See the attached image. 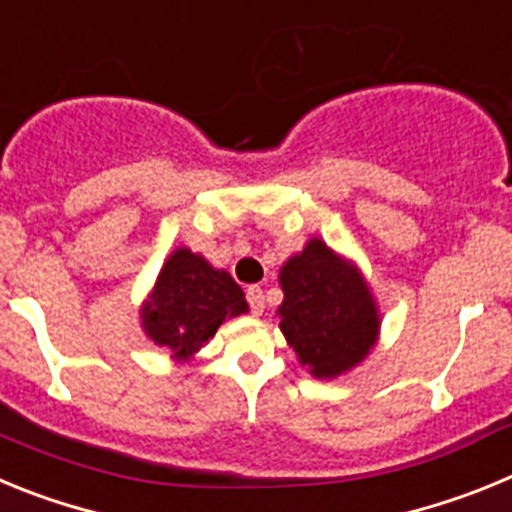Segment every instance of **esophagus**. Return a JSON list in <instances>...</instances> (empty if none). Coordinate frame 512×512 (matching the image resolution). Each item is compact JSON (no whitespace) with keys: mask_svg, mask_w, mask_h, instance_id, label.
Returning <instances> with one entry per match:
<instances>
[{"mask_svg":"<svg viewBox=\"0 0 512 512\" xmlns=\"http://www.w3.org/2000/svg\"><path fill=\"white\" fill-rule=\"evenodd\" d=\"M246 300H248V305H251L253 315H261V312H264V289L256 287V284H253V287H248Z\"/></svg>","mask_w":512,"mask_h":512,"instance_id":"esophagus-1","label":"esophagus"}]
</instances>
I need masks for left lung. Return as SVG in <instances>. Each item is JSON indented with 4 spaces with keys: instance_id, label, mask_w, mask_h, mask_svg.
Masks as SVG:
<instances>
[{
    "instance_id": "1",
    "label": "left lung",
    "mask_w": 512,
    "mask_h": 512,
    "mask_svg": "<svg viewBox=\"0 0 512 512\" xmlns=\"http://www.w3.org/2000/svg\"><path fill=\"white\" fill-rule=\"evenodd\" d=\"M279 284V328L312 377H341L366 359L379 336V310L351 261L310 238L282 266Z\"/></svg>"
}]
</instances>
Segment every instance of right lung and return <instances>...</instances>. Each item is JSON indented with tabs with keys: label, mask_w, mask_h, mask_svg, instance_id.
<instances>
[{
	"label": "right lung",
	"mask_w": 512,
	"mask_h": 512,
	"mask_svg": "<svg viewBox=\"0 0 512 512\" xmlns=\"http://www.w3.org/2000/svg\"><path fill=\"white\" fill-rule=\"evenodd\" d=\"M248 312L243 289L228 271L189 248H176L158 271L156 287L140 310V325L171 359L194 356L228 318Z\"/></svg>",
	"instance_id": "right-lung-1"
}]
</instances>
